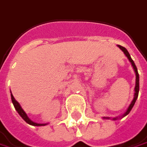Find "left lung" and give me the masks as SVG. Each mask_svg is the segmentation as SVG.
<instances>
[{
    "instance_id": "1",
    "label": "left lung",
    "mask_w": 147,
    "mask_h": 147,
    "mask_svg": "<svg viewBox=\"0 0 147 147\" xmlns=\"http://www.w3.org/2000/svg\"><path fill=\"white\" fill-rule=\"evenodd\" d=\"M118 48H120L123 53H124V54L126 55V57L128 58V60L130 61V62L131 63V66L133 67V69H134V71H135V73H136V86H135V93H134V98L132 99V101H131V105H129V107L127 108V111L125 112V113L122 116L123 118L125 117L126 115H127L130 111L131 110V109H132V107L134 106L135 105V103H136V100H137V97H138V93H139V74H138V71H137V68L136 67V65H135V63H134V61L131 58V56L129 54V53L127 52V50L124 48V47H122V46H120V45H118ZM104 118H105V119H109L110 118H109V117H104ZM116 119H118V118H113V120H116Z\"/></svg>"
}]
</instances>
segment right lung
Segmentation results:
<instances>
[{"instance_id": "add662e5", "label": "right lung", "mask_w": 147, "mask_h": 147, "mask_svg": "<svg viewBox=\"0 0 147 147\" xmlns=\"http://www.w3.org/2000/svg\"><path fill=\"white\" fill-rule=\"evenodd\" d=\"M11 100H12V103H13V105L15 106V109H16V111L18 112V113L21 116V118H22L27 123H29V124L30 125H33V126H45V125H47V123H34V122L31 121L29 118V117L27 116L26 113L23 110V109L21 108L20 105V104L16 101V99L14 98V96H13L12 94H11Z\"/></svg>"}]
</instances>
